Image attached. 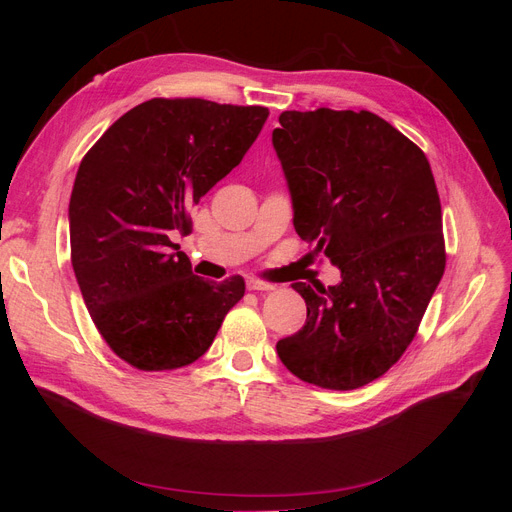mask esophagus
<instances>
[{"label": "esophagus", "mask_w": 512, "mask_h": 512, "mask_svg": "<svg viewBox=\"0 0 512 512\" xmlns=\"http://www.w3.org/2000/svg\"><path fill=\"white\" fill-rule=\"evenodd\" d=\"M273 288H275L273 284L260 282V280H250V282H247V290H273Z\"/></svg>", "instance_id": "34e87169"}]
</instances>
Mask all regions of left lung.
Segmentation results:
<instances>
[{
	"label": "left lung",
	"mask_w": 512,
	"mask_h": 512,
	"mask_svg": "<svg viewBox=\"0 0 512 512\" xmlns=\"http://www.w3.org/2000/svg\"><path fill=\"white\" fill-rule=\"evenodd\" d=\"M294 230L342 282L292 284L307 305L277 356L303 382L352 391L384 376L418 331L444 267L442 207L421 147L369 111H284L273 130Z\"/></svg>",
	"instance_id": "8db88e82"
}]
</instances>
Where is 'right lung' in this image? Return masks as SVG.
Segmentation results:
<instances>
[{"label": "right lung", "mask_w": 512, "mask_h": 512, "mask_svg": "<svg viewBox=\"0 0 512 512\" xmlns=\"http://www.w3.org/2000/svg\"><path fill=\"white\" fill-rule=\"evenodd\" d=\"M269 117L265 106L153 98L108 128L81 160L70 196V258L98 333L123 363L170 371L218 335L245 282H207L170 237L235 168Z\"/></svg>", "instance_id": "1"}]
</instances>
